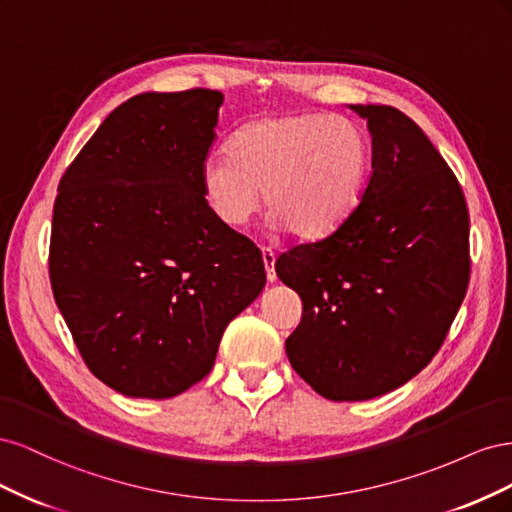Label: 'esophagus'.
<instances>
[{
    "label": "esophagus",
    "instance_id": "esophagus-1",
    "mask_svg": "<svg viewBox=\"0 0 512 512\" xmlns=\"http://www.w3.org/2000/svg\"><path fill=\"white\" fill-rule=\"evenodd\" d=\"M262 262H265V269H267V280L273 284L277 280V275H275V252L271 247H262Z\"/></svg>",
    "mask_w": 512,
    "mask_h": 512
}]
</instances>
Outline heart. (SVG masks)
<instances>
[{"label": "heart", "instance_id": "1", "mask_svg": "<svg viewBox=\"0 0 512 512\" xmlns=\"http://www.w3.org/2000/svg\"><path fill=\"white\" fill-rule=\"evenodd\" d=\"M371 141L342 115L273 113L245 123L224 153L200 166V190L222 224L239 228L265 196L269 224L303 241L322 239L361 205Z\"/></svg>", "mask_w": 512, "mask_h": 512}]
</instances>
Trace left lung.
I'll use <instances>...</instances> for the list:
<instances>
[{"mask_svg":"<svg viewBox=\"0 0 512 512\" xmlns=\"http://www.w3.org/2000/svg\"><path fill=\"white\" fill-rule=\"evenodd\" d=\"M350 108L371 134L361 205L329 237L275 262L303 301L288 361L333 401L380 397L425 369L470 282V218L453 170L397 108Z\"/></svg>","mask_w":512,"mask_h":512,"instance_id":"left-lung-1","label":"left lung"}]
</instances>
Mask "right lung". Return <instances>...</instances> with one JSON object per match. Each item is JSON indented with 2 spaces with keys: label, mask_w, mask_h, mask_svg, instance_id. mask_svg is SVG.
<instances>
[{
  "label": "right lung",
  "mask_w": 512,
  "mask_h": 512,
  "mask_svg": "<svg viewBox=\"0 0 512 512\" xmlns=\"http://www.w3.org/2000/svg\"><path fill=\"white\" fill-rule=\"evenodd\" d=\"M222 102L213 89L134 96L59 181L55 301L91 374L126 397L168 399L203 380L267 282L258 247L200 190Z\"/></svg>",
  "instance_id": "obj_1"
}]
</instances>
